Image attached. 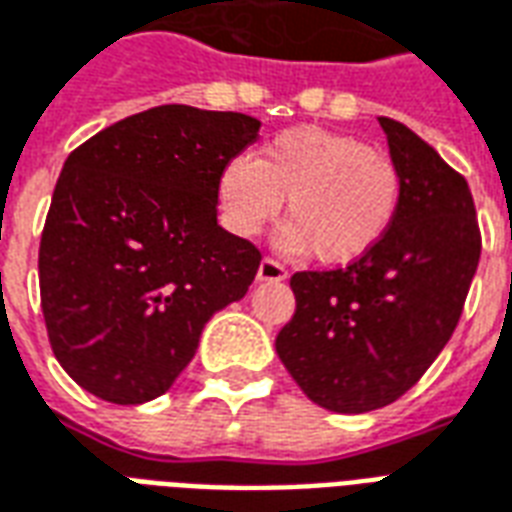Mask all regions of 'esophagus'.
I'll use <instances>...</instances> for the list:
<instances>
[{
	"mask_svg": "<svg viewBox=\"0 0 512 512\" xmlns=\"http://www.w3.org/2000/svg\"><path fill=\"white\" fill-rule=\"evenodd\" d=\"M257 279L260 282H282V279H287V268L274 257H263L260 268H257Z\"/></svg>",
	"mask_w": 512,
	"mask_h": 512,
	"instance_id": "esophagus-1",
	"label": "esophagus"
}]
</instances>
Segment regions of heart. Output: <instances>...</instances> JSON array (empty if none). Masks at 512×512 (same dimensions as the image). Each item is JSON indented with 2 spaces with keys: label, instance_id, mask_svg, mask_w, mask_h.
I'll return each mask as SVG.
<instances>
[{
  "label": "heart",
  "instance_id": "obj_1",
  "mask_svg": "<svg viewBox=\"0 0 512 512\" xmlns=\"http://www.w3.org/2000/svg\"><path fill=\"white\" fill-rule=\"evenodd\" d=\"M401 170L388 151L323 127H295L219 173V206L236 236H257L287 198L282 246L342 266L388 236L401 206Z\"/></svg>",
  "mask_w": 512,
  "mask_h": 512
}]
</instances>
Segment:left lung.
I'll use <instances>...</instances> for the list:
<instances>
[{"instance_id":"obj_1","label":"left lung","mask_w":512,"mask_h":512,"mask_svg":"<svg viewBox=\"0 0 512 512\" xmlns=\"http://www.w3.org/2000/svg\"><path fill=\"white\" fill-rule=\"evenodd\" d=\"M401 170V206L369 255L298 271L293 320L276 352L298 388L342 415L388 407L426 374L456 331L480 260L467 179L401 121L380 116Z\"/></svg>"}]
</instances>
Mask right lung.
Here are the masks:
<instances>
[{
    "mask_svg": "<svg viewBox=\"0 0 512 512\" xmlns=\"http://www.w3.org/2000/svg\"><path fill=\"white\" fill-rule=\"evenodd\" d=\"M233 111L160 105L67 157L40 238L56 361L111 404L162 396L211 314L244 298L260 249L217 225L219 173L257 138Z\"/></svg>",
    "mask_w": 512,
    "mask_h": 512,
    "instance_id": "1",
    "label": "right lung"
}]
</instances>
